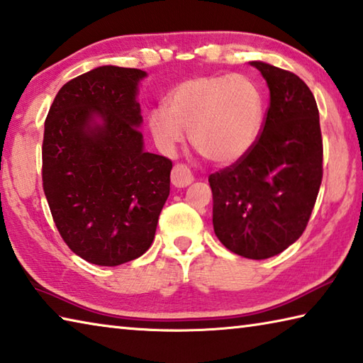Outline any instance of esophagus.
<instances>
[{
    "label": "esophagus",
    "mask_w": 363,
    "mask_h": 363,
    "mask_svg": "<svg viewBox=\"0 0 363 363\" xmlns=\"http://www.w3.org/2000/svg\"><path fill=\"white\" fill-rule=\"evenodd\" d=\"M171 182H173L174 187H187L189 184L194 182V176L186 164L177 163L171 171Z\"/></svg>",
    "instance_id": "34e87169"
}]
</instances>
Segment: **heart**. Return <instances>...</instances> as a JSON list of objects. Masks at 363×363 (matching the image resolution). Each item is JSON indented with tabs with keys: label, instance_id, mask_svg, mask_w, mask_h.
Here are the masks:
<instances>
[{
	"label": "heart",
	"instance_id": "b5f03b06",
	"mask_svg": "<svg viewBox=\"0 0 363 363\" xmlns=\"http://www.w3.org/2000/svg\"><path fill=\"white\" fill-rule=\"evenodd\" d=\"M263 114L262 89L252 77L195 76L169 91L167 108L150 111L149 128L164 152L182 143L186 130L204 159L228 164L245 157L254 146Z\"/></svg>",
	"mask_w": 363,
	"mask_h": 363
}]
</instances>
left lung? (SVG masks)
Segmentation results:
<instances>
[{
  "mask_svg": "<svg viewBox=\"0 0 363 363\" xmlns=\"http://www.w3.org/2000/svg\"><path fill=\"white\" fill-rule=\"evenodd\" d=\"M269 106L249 152L208 177L214 233L228 250L262 260L305 232L322 182V135L313 91L287 69L250 62Z\"/></svg>",
  "mask_w": 363,
  "mask_h": 363,
  "instance_id": "8db88e82",
  "label": "left lung"
}]
</instances>
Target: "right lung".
I'll return each mask as SVG.
<instances>
[{
    "instance_id": "right-lung-1",
    "label": "right lung",
    "mask_w": 363,
    "mask_h": 363,
    "mask_svg": "<svg viewBox=\"0 0 363 363\" xmlns=\"http://www.w3.org/2000/svg\"><path fill=\"white\" fill-rule=\"evenodd\" d=\"M136 68L100 67L58 90L44 123L43 189L68 247L94 265L141 257L169 195L173 162L146 152ZM102 118V125L93 122Z\"/></svg>"
}]
</instances>
